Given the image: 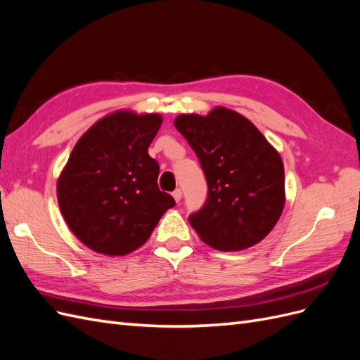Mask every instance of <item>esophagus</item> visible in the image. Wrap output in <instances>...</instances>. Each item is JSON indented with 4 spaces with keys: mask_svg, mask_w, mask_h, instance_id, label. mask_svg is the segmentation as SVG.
Returning <instances> with one entry per match:
<instances>
[{
    "mask_svg": "<svg viewBox=\"0 0 360 360\" xmlns=\"http://www.w3.org/2000/svg\"><path fill=\"white\" fill-rule=\"evenodd\" d=\"M172 198L176 200V202H180L181 201V191L180 189H176L172 192Z\"/></svg>",
    "mask_w": 360,
    "mask_h": 360,
    "instance_id": "obj_1",
    "label": "esophagus"
}]
</instances>
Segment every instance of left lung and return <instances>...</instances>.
Wrapping results in <instances>:
<instances>
[{
    "mask_svg": "<svg viewBox=\"0 0 360 360\" xmlns=\"http://www.w3.org/2000/svg\"><path fill=\"white\" fill-rule=\"evenodd\" d=\"M174 126L188 139L209 184L202 209L189 216L200 238L219 250L259 243L285 205L284 163L246 117L224 106L207 115L180 114Z\"/></svg>",
    "mask_w": 360,
    "mask_h": 360,
    "instance_id": "obj_1",
    "label": "left lung"
}]
</instances>
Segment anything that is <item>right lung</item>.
Returning a JSON list of instances; mask_svg holds the SVG:
<instances>
[{
  "instance_id": "1",
  "label": "right lung",
  "mask_w": 360,
  "mask_h": 360,
  "mask_svg": "<svg viewBox=\"0 0 360 360\" xmlns=\"http://www.w3.org/2000/svg\"><path fill=\"white\" fill-rule=\"evenodd\" d=\"M160 124V114L114 111L73 147L57 181V198L70 231L94 252L130 254L176 205L159 191V163L148 155Z\"/></svg>"
}]
</instances>
